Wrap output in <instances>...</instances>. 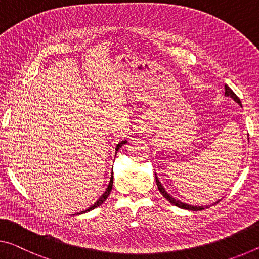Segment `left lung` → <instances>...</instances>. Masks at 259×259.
Here are the masks:
<instances>
[{"instance_id": "1", "label": "left lung", "mask_w": 259, "mask_h": 259, "mask_svg": "<svg viewBox=\"0 0 259 259\" xmlns=\"http://www.w3.org/2000/svg\"><path fill=\"white\" fill-rule=\"evenodd\" d=\"M225 96H227V97H231V99L233 100V101H235L237 104H240L241 107H242V104H241V101H240V99L239 97L236 96V94L234 92H233L230 87L227 86V84H225ZM248 140H249V138H248ZM155 178H156V184H157V187H158V189H159V192H160V194L163 195V196L166 198V200L169 202V203H172L173 205H176V206H178V207H180V209H185V210H190V211H198V210H203V209H205V207H209L210 205H192V204H188V203H185V202H181L180 200H177V198H175L172 196L171 194H168L167 192H166V189L164 188V186H163V184L162 182H160V180L158 179V177H157V173L155 172ZM218 202H220V200H218L217 202H214V203H212V205L213 204H217Z\"/></svg>"}]
</instances>
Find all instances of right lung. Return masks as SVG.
<instances>
[{
  "label": "right lung",
  "instance_id": "1",
  "mask_svg": "<svg viewBox=\"0 0 259 259\" xmlns=\"http://www.w3.org/2000/svg\"><path fill=\"white\" fill-rule=\"evenodd\" d=\"M125 143H127V140H124V141H120L119 143H118V145L116 146V152L119 150V148L121 147V146H124ZM112 185H113V172L111 173V177H110V182H109V185H108V188L105 189V192L101 195L100 196V198L99 200H97L94 204L93 205H91L90 207H88V209H86V210H83V211H81V212H77L75 214H82V213H86V212H90V211H92V210H94L95 207H97V206H100L102 203H103L105 200H107L108 198V196L110 195V192H111V189H112Z\"/></svg>",
  "mask_w": 259,
  "mask_h": 259
}]
</instances>
